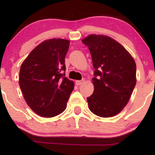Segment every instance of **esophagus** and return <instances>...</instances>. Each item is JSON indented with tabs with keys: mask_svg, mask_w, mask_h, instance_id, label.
Segmentation results:
<instances>
[{
	"mask_svg": "<svg viewBox=\"0 0 155 155\" xmlns=\"http://www.w3.org/2000/svg\"><path fill=\"white\" fill-rule=\"evenodd\" d=\"M84 82V79H81V80H77V81H76V84L77 85V86H79V85L81 84Z\"/></svg>",
	"mask_w": 155,
	"mask_h": 155,
	"instance_id": "34e87169",
	"label": "esophagus"
}]
</instances>
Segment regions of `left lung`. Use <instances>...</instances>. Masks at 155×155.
Here are the masks:
<instances>
[{
    "label": "left lung",
    "mask_w": 155,
    "mask_h": 155,
    "mask_svg": "<svg viewBox=\"0 0 155 155\" xmlns=\"http://www.w3.org/2000/svg\"><path fill=\"white\" fill-rule=\"evenodd\" d=\"M90 51L94 68V92L88 97L89 108L102 117L123 109L136 84V65L130 54L108 36L90 35L83 39Z\"/></svg>",
    "instance_id": "obj_1"
}]
</instances>
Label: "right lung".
Listing matches in <instances>:
<instances>
[{
  "label": "right lung",
  "instance_id": "obj_1",
  "mask_svg": "<svg viewBox=\"0 0 155 155\" xmlns=\"http://www.w3.org/2000/svg\"><path fill=\"white\" fill-rule=\"evenodd\" d=\"M69 44L60 38L44 41L21 65L19 87L27 104L39 116L55 117L66 108L74 87L65 74Z\"/></svg>",
  "mask_w": 155,
  "mask_h": 155
}]
</instances>
